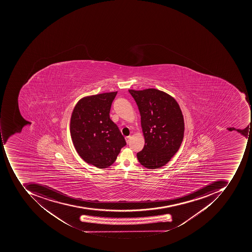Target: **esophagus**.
I'll list each match as a JSON object with an SVG mask.
<instances>
[{"label":"esophagus","instance_id":"1","mask_svg":"<svg viewBox=\"0 0 252 252\" xmlns=\"http://www.w3.org/2000/svg\"><path fill=\"white\" fill-rule=\"evenodd\" d=\"M130 138H131V136H130V135H128V136L126 137V141L127 144L129 143Z\"/></svg>","mask_w":252,"mask_h":252}]
</instances>
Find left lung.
<instances>
[{
    "mask_svg": "<svg viewBox=\"0 0 252 252\" xmlns=\"http://www.w3.org/2000/svg\"><path fill=\"white\" fill-rule=\"evenodd\" d=\"M141 115L145 146L137 153L142 166L158 169L170 161L184 136V119L176 100L155 89L128 90Z\"/></svg>",
    "mask_w": 252,
    "mask_h": 252,
    "instance_id": "left-lung-1",
    "label": "left lung"
}]
</instances>
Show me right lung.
<instances>
[{"mask_svg":"<svg viewBox=\"0 0 252 252\" xmlns=\"http://www.w3.org/2000/svg\"><path fill=\"white\" fill-rule=\"evenodd\" d=\"M117 92L81 99L72 111L70 134L79 156L97 168H107L126 145L118 126L110 118Z\"/></svg>","mask_w":252,"mask_h":252,"instance_id":"obj_1","label":"right lung"}]
</instances>
